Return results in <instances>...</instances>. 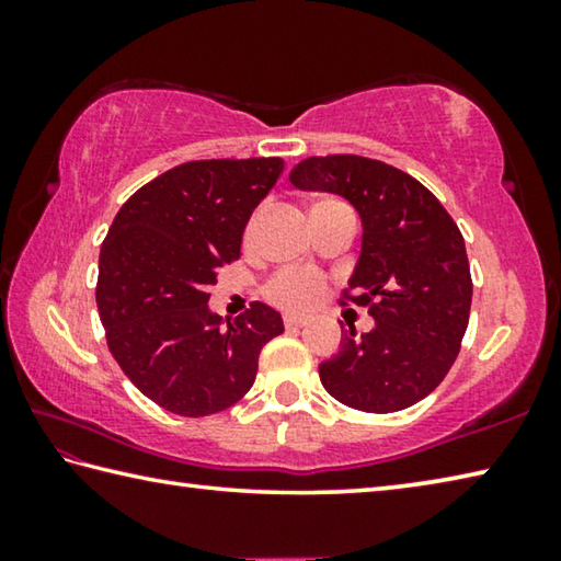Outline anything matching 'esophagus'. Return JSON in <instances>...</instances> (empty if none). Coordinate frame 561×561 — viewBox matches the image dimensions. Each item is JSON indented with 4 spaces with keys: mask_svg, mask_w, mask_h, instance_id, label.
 I'll return each mask as SVG.
<instances>
[{
    "mask_svg": "<svg viewBox=\"0 0 561 561\" xmlns=\"http://www.w3.org/2000/svg\"><path fill=\"white\" fill-rule=\"evenodd\" d=\"M284 327H287V329H301V327H307V317L287 314V317H284Z\"/></svg>",
    "mask_w": 561,
    "mask_h": 561,
    "instance_id": "34e87169",
    "label": "esophagus"
}]
</instances>
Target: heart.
Instances as JSON below:
<instances>
[{
	"label": "heart",
	"instance_id": "heart-1",
	"mask_svg": "<svg viewBox=\"0 0 561 561\" xmlns=\"http://www.w3.org/2000/svg\"><path fill=\"white\" fill-rule=\"evenodd\" d=\"M254 222L250 225L252 232ZM327 282L314 270H282L264 284V297H267L274 307L287 309V311H307L317 307L324 297Z\"/></svg>",
	"mask_w": 561,
	"mask_h": 561
}]
</instances>
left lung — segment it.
Instances as JSON below:
<instances>
[{
	"label": "left lung",
	"mask_w": 561,
	"mask_h": 561,
	"mask_svg": "<svg viewBox=\"0 0 561 561\" xmlns=\"http://www.w3.org/2000/svg\"><path fill=\"white\" fill-rule=\"evenodd\" d=\"M289 180L346 197L364 222L341 304L366 307L376 327L360 336L344 331L339 354L319 366L321 383L364 413L423 401L458 358L470 319L472 277L458 225L428 187L383 160L314 156Z\"/></svg>",
	"instance_id": "1"
}]
</instances>
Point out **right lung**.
<instances>
[{
    "instance_id": "add662e5",
    "label": "right lung",
    "mask_w": 561,
    "mask_h": 561,
    "mask_svg": "<svg viewBox=\"0 0 561 561\" xmlns=\"http://www.w3.org/2000/svg\"><path fill=\"white\" fill-rule=\"evenodd\" d=\"M282 170V158L170 168L123 203L101 244L96 304L111 354L170 413L203 417L234 405L254 383L262 346L284 331L262 301L227 329L207 307Z\"/></svg>"
}]
</instances>
